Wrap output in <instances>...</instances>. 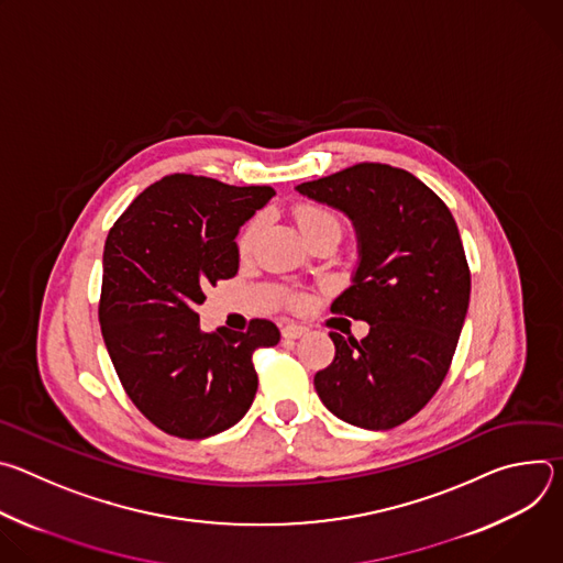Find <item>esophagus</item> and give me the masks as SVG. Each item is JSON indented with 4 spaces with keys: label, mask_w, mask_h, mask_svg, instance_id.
Masks as SVG:
<instances>
[{
    "label": "esophagus",
    "mask_w": 563,
    "mask_h": 563,
    "mask_svg": "<svg viewBox=\"0 0 563 563\" xmlns=\"http://www.w3.org/2000/svg\"><path fill=\"white\" fill-rule=\"evenodd\" d=\"M305 334H307V328L296 325V323H289V325H285V328H283V339H287V341L300 339V336H305Z\"/></svg>",
    "instance_id": "34e87169"
}]
</instances>
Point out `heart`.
<instances>
[{
	"instance_id": "b5f03b06",
	"label": "heart",
	"mask_w": 563,
	"mask_h": 563,
	"mask_svg": "<svg viewBox=\"0 0 563 563\" xmlns=\"http://www.w3.org/2000/svg\"><path fill=\"white\" fill-rule=\"evenodd\" d=\"M296 222L300 227L302 233L316 229V227H323V224H336L339 227V218L325 209V207H318V205H300L296 209ZM256 233H258V220H254L245 233L240 235V252H250L254 240H256Z\"/></svg>"
}]
</instances>
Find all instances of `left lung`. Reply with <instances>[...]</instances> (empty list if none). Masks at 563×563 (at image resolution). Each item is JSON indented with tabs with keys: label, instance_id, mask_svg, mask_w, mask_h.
Masks as SVG:
<instances>
[{
	"label": "left lung",
	"instance_id": "obj_1",
	"mask_svg": "<svg viewBox=\"0 0 563 563\" xmlns=\"http://www.w3.org/2000/svg\"><path fill=\"white\" fill-rule=\"evenodd\" d=\"M296 191L352 220L358 263L332 311L365 320L363 341L332 332L334 363L313 378L323 406L363 430L415 417L443 383L470 302L450 209L419 178L363 163Z\"/></svg>",
	"mask_w": 563,
	"mask_h": 563
}]
</instances>
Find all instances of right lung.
<instances>
[{"instance_id":"right-lung-1","label":"right lung","mask_w":563,"mask_h":563,"mask_svg":"<svg viewBox=\"0 0 563 563\" xmlns=\"http://www.w3.org/2000/svg\"><path fill=\"white\" fill-rule=\"evenodd\" d=\"M274 196L187 174L146 187L107 235L100 325L135 408L163 432L207 439L247 415L254 352L280 341L272 320L247 332L200 330L205 287L238 274L235 238Z\"/></svg>"}]
</instances>
